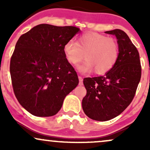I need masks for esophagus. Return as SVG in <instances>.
Returning a JSON list of instances; mask_svg holds the SVG:
<instances>
[{"instance_id": "esophagus-1", "label": "esophagus", "mask_w": 150, "mask_h": 150, "mask_svg": "<svg viewBox=\"0 0 150 150\" xmlns=\"http://www.w3.org/2000/svg\"><path fill=\"white\" fill-rule=\"evenodd\" d=\"M78 78H79V81H80V82H79V85H83V79H82V77L79 76Z\"/></svg>"}]
</instances>
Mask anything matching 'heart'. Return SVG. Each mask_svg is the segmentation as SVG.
<instances>
[{
	"label": "heart",
	"mask_w": 150,
	"mask_h": 150,
	"mask_svg": "<svg viewBox=\"0 0 150 150\" xmlns=\"http://www.w3.org/2000/svg\"><path fill=\"white\" fill-rule=\"evenodd\" d=\"M65 58L70 64L79 65L82 73H90L93 70L98 75L111 70L116 65L120 56L118 41L97 32H87L77 38L76 43L70 40L63 46Z\"/></svg>",
	"instance_id": "heart-1"
}]
</instances>
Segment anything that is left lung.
Instances as JSON below:
<instances>
[{"instance_id":"1","label":"left lung","mask_w":150,"mask_h":150,"mask_svg":"<svg viewBox=\"0 0 150 150\" xmlns=\"http://www.w3.org/2000/svg\"><path fill=\"white\" fill-rule=\"evenodd\" d=\"M105 33L115 35L120 46L118 62L104 76L87 77L84 112L91 119L106 121L120 114L133 99L141 78L140 55L127 34L116 29Z\"/></svg>"}]
</instances>
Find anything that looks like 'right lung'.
Segmentation results:
<instances>
[{
    "mask_svg": "<svg viewBox=\"0 0 150 150\" xmlns=\"http://www.w3.org/2000/svg\"><path fill=\"white\" fill-rule=\"evenodd\" d=\"M79 31L73 26L41 24L19 38L10 59V76L15 97L31 114L54 116L78 85L63 46Z\"/></svg>",
    "mask_w": 150,
    "mask_h": 150,
    "instance_id": "add662e5",
    "label": "right lung"
}]
</instances>
